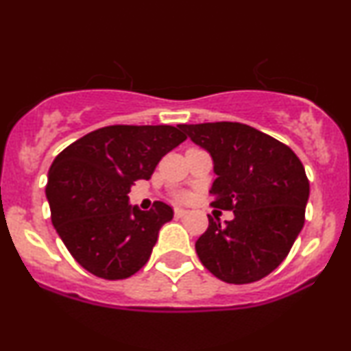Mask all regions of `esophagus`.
<instances>
[{
  "mask_svg": "<svg viewBox=\"0 0 351 351\" xmlns=\"http://www.w3.org/2000/svg\"><path fill=\"white\" fill-rule=\"evenodd\" d=\"M188 215V209H183V208H175V216L176 217H183Z\"/></svg>",
  "mask_w": 351,
  "mask_h": 351,
  "instance_id": "1",
  "label": "esophagus"
}]
</instances>
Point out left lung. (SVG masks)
Listing matches in <instances>:
<instances>
[{
    "label": "left lung",
    "mask_w": 351,
    "mask_h": 351,
    "mask_svg": "<svg viewBox=\"0 0 351 351\" xmlns=\"http://www.w3.org/2000/svg\"><path fill=\"white\" fill-rule=\"evenodd\" d=\"M209 153L213 206L234 219H213L195 247L201 264L228 284L261 280L279 267L304 228L308 180L287 145L249 125H178Z\"/></svg>",
    "instance_id": "8db88e82"
}]
</instances>
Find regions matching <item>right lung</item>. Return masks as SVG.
Listing matches in <instances>:
<instances>
[{"instance_id":"obj_1","label":"right lung","mask_w":351,"mask_h":351,"mask_svg":"<svg viewBox=\"0 0 351 351\" xmlns=\"http://www.w3.org/2000/svg\"><path fill=\"white\" fill-rule=\"evenodd\" d=\"M186 140L171 125H110L84 135L56 156L47 173L51 219L86 271L127 279L147 264L173 209L128 204L136 180H150L160 160Z\"/></svg>"}]
</instances>
